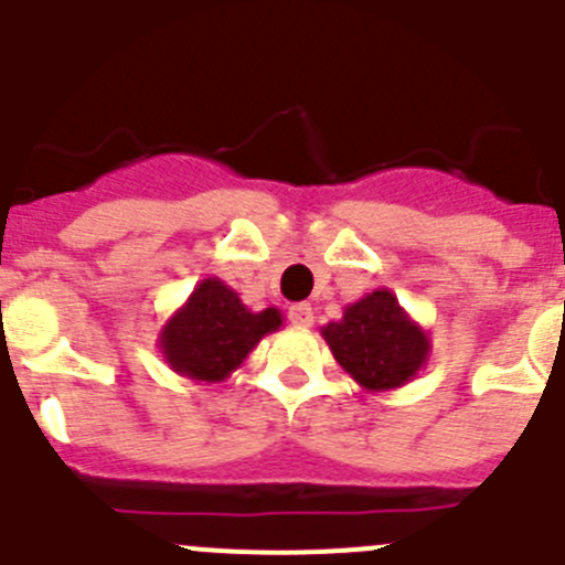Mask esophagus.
Segmentation results:
<instances>
[{"mask_svg": "<svg viewBox=\"0 0 565 565\" xmlns=\"http://www.w3.org/2000/svg\"><path fill=\"white\" fill-rule=\"evenodd\" d=\"M315 320V312L309 303H295L292 309H289V323L298 326V329H309Z\"/></svg>", "mask_w": 565, "mask_h": 565, "instance_id": "34e87169", "label": "esophagus"}]
</instances>
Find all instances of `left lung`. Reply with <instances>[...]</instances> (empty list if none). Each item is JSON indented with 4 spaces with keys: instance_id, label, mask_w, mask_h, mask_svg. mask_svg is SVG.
Masks as SVG:
<instances>
[{
    "instance_id": "8db88e82",
    "label": "left lung",
    "mask_w": 565,
    "mask_h": 565,
    "mask_svg": "<svg viewBox=\"0 0 565 565\" xmlns=\"http://www.w3.org/2000/svg\"><path fill=\"white\" fill-rule=\"evenodd\" d=\"M342 371L367 393L404 387L426 367L429 331L409 318L395 292L379 287L320 329Z\"/></svg>"
}]
</instances>
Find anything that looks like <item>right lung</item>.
Listing matches in <instances>:
<instances>
[{"label": "right lung", "instance_id": "right-lung-1", "mask_svg": "<svg viewBox=\"0 0 565 565\" xmlns=\"http://www.w3.org/2000/svg\"><path fill=\"white\" fill-rule=\"evenodd\" d=\"M284 326L281 309L253 312L239 292L220 278H203L183 307L161 326L158 348L163 362L192 382H223L247 360L262 337Z\"/></svg>", "mask_w": 565, "mask_h": 565}]
</instances>
